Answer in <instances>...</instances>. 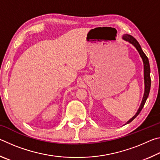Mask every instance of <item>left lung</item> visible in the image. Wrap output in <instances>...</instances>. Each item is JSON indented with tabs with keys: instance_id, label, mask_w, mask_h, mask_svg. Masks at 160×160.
Wrapping results in <instances>:
<instances>
[{
	"instance_id": "obj_1",
	"label": "left lung",
	"mask_w": 160,
	"mask_h": 160,
	"mask_svg": "<svg viewBox=\"0 0 160 160\" xmlns=\"http://www.w3.org/2000/svg\"><path fill=\"white\" fill-rule=\"evenodd\" d=\"M123 39L124 40H126L127 42H129L130 43H131L132 45H134V47L137 48V50L138 51V52L140 53V56H141L143 61V63H144V78H145V93H144V96H143V99L142 101L141 102V104H140L139 109L138 110L137 113H135V115L132 117V118L130 119V120L127 122V123H128L130 122L135 119L137 117V116L141 112V110L142 109L143 107L145 104L146 100H147L149 93H150V87H151V78H150V63H149V61L148 58L147 57V56L145 55V53L143 52L141 47L139 44L138 42L137 41L136 39H135L133 37H132L131 35L129 34H125L123 37Z\"/></svg>"
}]
</instances>
